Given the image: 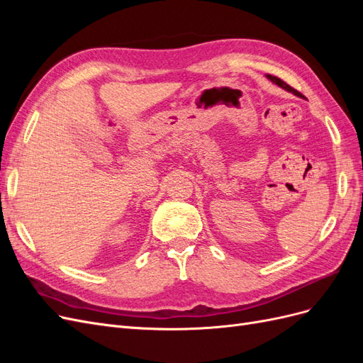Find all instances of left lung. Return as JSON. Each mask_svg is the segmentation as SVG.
I'll return each mask as SVG.
<instances>
[{"label": "left lung", "instance_id": "obj_1", "mask_svg": "<svg viewBox=\"0 0 363 363\" xmlns=\"http://www.w3.org/2000/svg\"><path fill=\"white\" fill-rule=\"evenodd\" d=\"M267 79H268L269 82H272L274 84H277L279 87H281V89H284V91H288V92H291V94H294V95H296V96L303 98V95H301L298 91H295L294 87H291L288 83H284L283 80H280L279 77H274V75H269V74H267Z\"/></svg>", "mask_w": 363, "mask_h": 363}]
</instances>
